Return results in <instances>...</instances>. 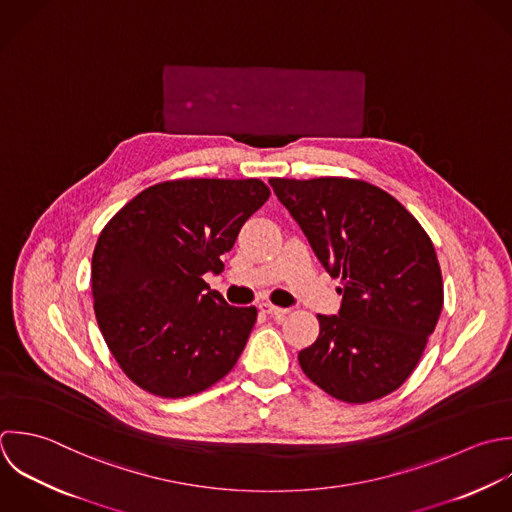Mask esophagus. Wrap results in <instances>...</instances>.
I'll use <instances>...</instances> for the list:
<instances>
[{
	"instance_id": "obj_1",
	"label": "esophagus",
	"mask_w": 512,
	"mask_h": 512,
	"mask_svg": "<svg viewBox=\"0 0 512 512\" xmlns=\"http://www.w3.org/2000/svg\"><path fill=\"white\" fill-rule=\"evenodd\" d=\"M259 309H261L263 313L271 315V317H277V319H283V317L289 313V309H283V307H275V305H271V303H261V305H259Z\"/></svg>"
}]
</instances>
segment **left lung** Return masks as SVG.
Returning <instances> with one entry per match:
<instances>
[{
	"label": "left lung",
	"mask_w": 512,
	"mask_h": 512,
	"mask_svg": "<svg viewBox=\"0 0 512 512\" xmlns=\"http://www.w3.org/2000/svg\"><path fill=\"white\" fill-rule=\"evenodd\" d=\"M331 277L337 315L319 317L317 341L299 353L303 373L331 397L371 403L415 371L443 309L435 247L387 191L359 179H269Z\"/></svg>",
	"instance_id": "obj_1"
}]
</instances>
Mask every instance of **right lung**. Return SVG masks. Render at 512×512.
<instances>
[{"label":"right lung","instance_id":"add662e5","mask_svg":"<svg viewBox=\"0 0 512 512\" xmlns=\"http://www.w3.org/2000/svg\"><path fill=\"white\" fill-rule=\"evenodd\" d=\"M259 179H177L147 187L101 231L91 259L99 331L141 389L201 393L237 363L257 321L203 281L221 273L243 223L269 199Z\"/></svg>","mask_w":512,"mask_h":512}]
</instances>
